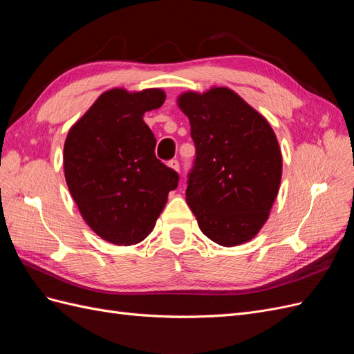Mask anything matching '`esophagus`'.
I'll use <instances>...</instances> for the list:
<instances>
[{
  "instance_id": "1",
  "label": "esophagus",
  "mask_w": 354,
  "mask_h": 354,
  "mask_svg": "<svg viewBox=\"0 0 354 354\" xmlns=\"http://www.w3.org/2000/svg\"><path fill=\"white\" fill-rule=\"evenodd\" d=\"M168 167H169L171 169H174V171H177V173H178V169H180V164H178V160H177V159H173V160H169V162H168Z\"/></svg>"
}]
</instances>
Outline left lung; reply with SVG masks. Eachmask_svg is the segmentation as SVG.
<instances>
[{
  "mask_svg": "<svg viewBox=\"0 0 354 354\" xmlns=\"http://www.w3.org/2000/svg\"><path fill=\"white\" fill-rule=\"evenodd\" d=\"M177 106L196 146L186 201L207 238L250 242L270 216L282 180V152L269 121L238 93L185 91Z\"/></svg>",
  "mask_w": 354,
  "mask_h": 354,
  "instance_id": "8db88e82",
  "label": "left lung"
}]
</instances>
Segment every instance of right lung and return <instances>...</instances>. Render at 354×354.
<instances>
[{"instance_id":"right-lung-1","label":"right lung","mask_w":354,"mask_h":354,"mask_svg":"<svg viewBox=\"0 0 354 354\" xmlns=\"http://www.w3.org/2000/svg\"><path fill=\"white\" fill-rule=\"evenodd\" d=\"M165 91L112 88L75 122L63 147L66 185L84 221L113 245L142 242L155 227L178 176L155 156L143 121Z\"/></svg>"}]
</instances>
